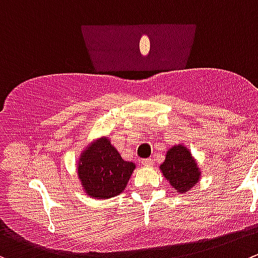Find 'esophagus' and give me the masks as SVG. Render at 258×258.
Segmentation results:
<instances>
[{"label": "esophagus", "mask_w": 258, "mask_h": 258, "mask_svg": "<svg viewBox=\"0 0 258 258\" xmlns=\"http://www.w3.org/2000/svg\"><path fill=\"white\" fill-rule=\"evenodd\" d=\"M142 164H144V166H147V167H152V166L154 164V162L152 158H144L142 159Z\"/></svg>", "instance_id": "obj_1"}]
</instances>
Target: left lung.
<instances>
[{"label":"left lung","instance_id":"1","mask_svg":"<svg viewBox=\"0 0 258 258\" xmlns=\"http://www.w3.org/2000/svg\"><path fill=\"white\" fill-rule=\"evenodd\" d=\"M161 171L172 187L180 194L191 190L200 177L195 159L183 146H175L168 149L166 159L161 164Z\"/></svg>","mask_w":258,"mask_h":258}]
</instances>
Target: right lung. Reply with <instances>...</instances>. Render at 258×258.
Masks as SVG:
<instances>
[{"instance_id":"right-lung-1","label":"right lung","mask_w":258,"mask_h":258,"mask_svg":"<svg viewBox=\"0 0 258 258\" xmlns=\"http://www.w3.org/2000/svg\"><path fill=\"white\" fill-rule=\"evenodd\" d=\"M134 168L133 162L124 161L109 139L102 138L82 153L78 176L88 195L109 199L124 190Z\"/></svg>"}]
</instances>
